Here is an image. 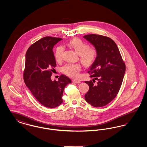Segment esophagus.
Masks as SVG:
<instances>
[{
  "mask_svg": "<svg viewBox=\"0 0 147 147\" xmlns=\"http://www.w3.org/2000/svg\"><path fill=\"white\" fill-rule=\"evenodd\" d=\"M72 82H73V83H76V84H79V83H80V81L77 80H73L72 81Z\"/></svg>",
  "mask_w": 147,
  "mask_h": 147,
  "instance_id": "esophagus-1",
  "label": "esophagus"
}]
</instances>
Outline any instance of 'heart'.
<instances>
[{
  "instance_id": "heart-1",
  "label": "heart",
  "mask_w": 147,
  "mask_h": 147,
  "mask_svg": "<svg viewBox=\"0 0 147 147\" xmlns=\"http://www.w3.org/2000/svg\"><path fill=\"white\" fill-rule=\"evenodd\" d=\"M69 46L79 55L80 59L85 65H90L93 63L97 56V51L94 47H89L87 43L79 38H74L68 43ZM64 47L58 46L55 51L54 56L57 62L62 59ZM81 66L77 64H67L63 68V71L67 76L72 78H78Z\"/></svg>"
}]
</instances>
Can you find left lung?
<instances>
[{
    "mask_svg": "<svg viewBox=\"0 0 147 147\" xmlns=\"http://www.w3.org/2000/svg\"><path fill=\"white\" fill-rule=\"evenodd\" d=\"M84 38L97 51V56L88 71L94 80L85 83L89 89L85 95L90 105L100 107L110 103L117 95L126 71L125 64L119 49L112 39L101 35H85Z\"/></svg>",
    "mask_w": 147,
    "mask_h": 147,
    "instance_id": "obj_1",
    "label": "left lung"
}]
</instances>
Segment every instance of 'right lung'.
Here are the masks:
<instances>
[{
    "instance_id": "right-lung-1",
    "label": "right lung",
    "mask_w": 147,
    "mask_h": 147,
    "mask_svg": "<svg viewBox=\"0 0 147 147\" xmlns=\"http://www.w3.org/2000/svg\"><path fill=\"white\" fill-rule=\"evenodd\" d=\"M62 40L50 36L43 37L28 48L25 56V84L36 100L48 108H55L62 103L64 89L71 82L64 75H61L58 81H52L51 78L56 66L52 49Z\"/></svg>"
}]
</instances>
